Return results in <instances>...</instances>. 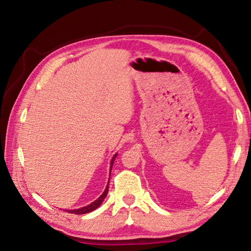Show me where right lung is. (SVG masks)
<instances>
[{
  "label": "right lung",
  "mask_w": 251,
  "mask_h": 251,
  "mask_svg": "<svg viewBox=\"0 0 251 251\" xmlns=\"http://www.w3.org/2000/svg\"><path fill=\"white\" fill-rule=\"evenodd\" d=\"M117 154H115V155L113 156V158H112L111 161V169H112V166H113V163H114V159L116 157ZM110 180V179H109ZM108 191H109V184L106 185V188L104 190V192L102 194H101V196L99 197L98 200H96L95 201H93L92 204L90 205H87L86 207H83V208H79V209H75V210H67L68 212H70V214H75V215H84V214H88V212L93 211L95 209H97V208L101 205V202L103 201V200L105 199L106 194H108Z\"/></svg>",
  "instance_id": "1"
}]
</instances>
